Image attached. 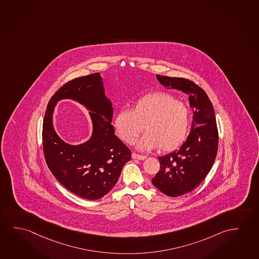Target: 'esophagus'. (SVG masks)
Wrapping results in <instances>:
<instances>
[{"label": "esophagus", "mask_w": 259, "mask_h": 259, "mask_svg": "<svg viewBox=\"0 0 259 259\" xmlns=\"http://www.w3.org/2000/svg\"><path fill=\"white\" fill-rule=\"evenodd\" d=\"M132 156L133 159H139V160H144L145 158H147V156H143V155H139V154L135 152L132 153Z\"/></svg>", "instance_id": "esophagus-1"}]
</instances>
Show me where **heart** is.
<instances>
[{
	"instance_id": "b5f03b06",
	"label": "heart",
	"mask_w": 259,
	"mask_h": 259,
	"mask_svg": "<svg viewBox=\"0 0 259 259\" xmlns=\"http://www.w3.org/2000/svg\"><path fill=\"white\" fill-rule=\"evenodd\" d=\"M189 109L185 103L166 93L144 95L132 110L119 111L113 121L115 132L121 140L133 144L144 132H148L138 146L144 149L159 147L170 152L185 142L189 131Z\"/></svg>"
}]
</instances>
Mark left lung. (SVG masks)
<instances>
[{
	"mask_svg": "<svg viewBox=\"0 0 259 259\" xmlns=\"http://www.w3.org/2000/svg\"><path fill=\"white\" fill-rule=\"evenodd\" d=\"M167 88L189 95L193 108L189 136L179 150L159 156L160 169L153 185L167 196L177 197L195 189L205 179L216 158L219 143L217 122L212 103L201 87L189 79L156 74Z\"/></svg>",
	"mask_w": 259,
	"mask_h": 259,
	"instance_id": "left-lung-1",
	"label": "left lung"
}]
</instances>
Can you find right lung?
Segmentation results:
<instances>
[{
	"instance_id": "obj_1",
	"label": "right lung",
	"mask_w": 259,
	"mask_h": 259,
	"mask_svg": "<svg viewBox=\"0 0 259 259\" xmlns=\"http://www.w3.org/2000/svg\"><path fill=\"white\" fill-rule=\"evenodd\" d=\"M62 98H73L91 110L94 131L85 144L72 146L54 132L53 107ZM112 114L113 109L105 97L99 73L66 82L55 93L47 106L42 127L47 164L66 189L87 200L104 196L115 185L124 164L132 158V151L115 135Z\"/></svg>"
}]
</instances>
